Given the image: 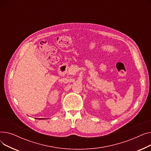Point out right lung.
I'll list each match as a JSON object with an SVG mask.
<instances>
[{
  "label": "right lung",
  "instance_id": "add662e5",
  "mask_svg": "<svg viewBox=\"0 0 151 151\" xmlns=\"http://www.w3.org/2000/svg\"><path fill=\"white\" fill-rule=\"evenodd\" d=\"M41 119V118H39V119Z\"/></svg>",
  "mask_w": 151,
  "mask_h": 151
}]
</instances>
